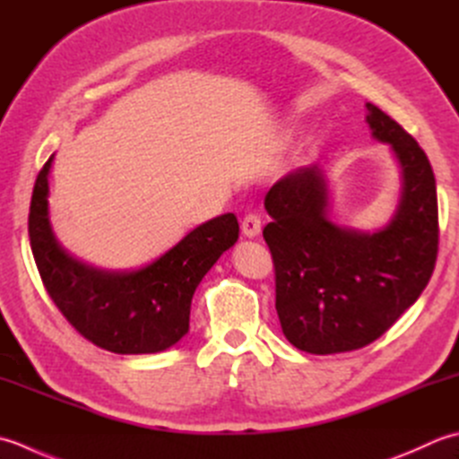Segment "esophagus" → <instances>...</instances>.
Instances as JSON below:
<instances>
[{"label": "esophagus", "mask_w": 459, "mask_h": 459, "mask_svg": "<svg viewBox=\"0 0 459 459\" xmlns=\"http://www.w3.org/2000/svg\"><path fill=\"white\" fill-rule=\"evenodd\" d=\"M241 231L246 233L247 238H255L261 231V218L257 213H247L246 218L241 220Z\"/></svg>", "instance_id": "1"}]
</instances>
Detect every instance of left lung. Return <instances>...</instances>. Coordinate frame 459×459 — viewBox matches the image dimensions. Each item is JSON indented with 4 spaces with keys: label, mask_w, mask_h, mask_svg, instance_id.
I'll return each instance as SVG.
<instances>
[{
    "label": "left lung",
    "mask_w": 459,
    "mask_h": 459,
    "mask_svg": "<svg viewBox=\"0 0 459 459\" xmlns=\"http://www.w3.org/2000/svg\"><path fill=\"white\" fill-rule=\"evenodd\" d=\"M372 134L402 166V198L377 233L326 220L329 192L319 164L287 174L265 195L273 221L264 239L275 267V308L287 341L311 354L367 347L416 303L437 257V195L432 166L394 118L367 105Z\"/></svg>",
    "instance_id": "8db88e82"
}]
</instances>
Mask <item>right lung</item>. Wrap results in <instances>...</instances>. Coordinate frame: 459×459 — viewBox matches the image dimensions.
<instances>
[{"mask_svg": "<svg viewBox=\"0 0 459 459\" xmlns=\"http://www.w3.org/2000/svg\"><path fill=\"white\" fill-rule=\"evenodd\" d=\"M37 174L30 205V241L45 291L81 336L117 354L170 349L190 326L195 287L238 241L233 213L202 223L160 259L133 273H107L79 264L55 241L47 218V174Z\"/></svg>", "mask_w": 459, "mask_h": 459, "instance_id": "add662e5", "label": "right lung"}]
</instances>
